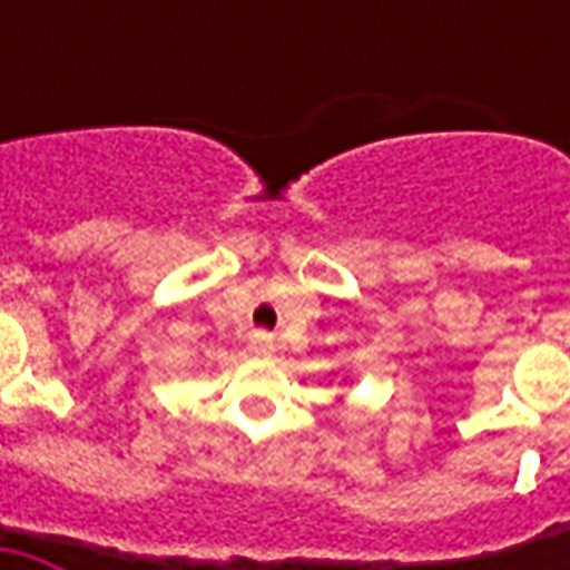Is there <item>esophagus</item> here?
<instances>
[{
	"mask_svg": "<svg viewBox=\"0 0 570 570\" xmlns=\"http://www.w3.org/2000/svg\"><path fill=\"white\" fill-rule=\"evenodd\" d=\"M250 352L253 355H269L273 352V336H266V333H256L250 340Z\"/></svg>",
	"mask_w": 570,
	"mask_h": 570,
	"instance_id": "obj_1",
	"label": "esophagus"
}]
</instances>
